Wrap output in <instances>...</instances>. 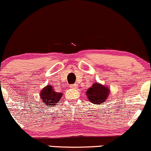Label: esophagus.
Listing matches in <instances>:
<instances>
[{
  "instance_id": "1",
  "label": "esophagus",
  "mask_w": 151,
  "mask_h": 151,
  "mask_svg": "<svg viewBox=\"0 0 151 151\" xmlns=\"http://www.w3.org/2000/svg\"><path fill=\"white\" fill-rule=\"evenodd\" d=\"M70 88H72V89H73V88H76V87H77V84H72V85L70 86Z\"/></svg>"
}]
</instances>
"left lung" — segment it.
Masks as SVG:
<instances>
[{
    "instance_id": "1",
    "label": "left lung",
    "mask_w": 151,
    "mask_h": 151,
    "mask_svg": "<svg viewBox=\"0 0 151 151\" xmlns=\"http://www.w3.org/2000/svg\"><path fill=\"white\" fill-rule=\"evenodd\" d=\"M109 89L108 86H105L98 82H95L86 91L88 99L92 104L101 105L106 101L109 95Z\"/></svg>"
}]
</instances>
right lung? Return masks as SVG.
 Segmentation results:
<instances>
[{
	"label": "right lung",
	"instance_id": "right-lung-1",
	"mask_svg": "<svg viewBox=\"0 0 151 151\" xmlns=\"http://www.w3.org/2000/svg\"><path fill=\"white\" fill-rule=\"evenodd\" d=\"M62 96V93L56 92L51 85L45 86L40 91V99L46 106L50 105V106H55Z\"/></svg>",
	"mask_w": 151,
	"mask_h": 151
}]
</instances>
